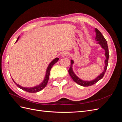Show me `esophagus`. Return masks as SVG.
I'll return each mask as SVG.
<instances>
[{"mask_svg": "<svg viewBox=\"0 0 122 122\" xmlns=\"http://www.w3.org/2000/svg\"><path fill=\"white\" fill-rule=\"evenodd\" d=\"M68 55H69L68 52H66V51H64V52H62V53H61V56L62 57H65V56H68Z\"/></svg>", "mask_w": 122, "mask_h": 122, "instance_id": "1", "label": "esophagus"}]
</instances>
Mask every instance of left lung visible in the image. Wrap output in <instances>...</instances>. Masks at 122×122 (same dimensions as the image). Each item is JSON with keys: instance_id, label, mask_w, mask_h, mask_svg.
<instances>
[{"instance_id": "left-lung-1", "label": "left lung", "mask_w": 122, "mask_h": 122, "mask_svg": "<svg viewBox=\"0 0 122 122\" xmlns=\"http://www.w3.org/2000/svg\"><path fill=\"white\" fill-rule=\"evenodd\" d=\"M95 31L96 34V36L95 40L97 41L98 42L97 44H99L101 46L102 48H103L105 50V56L106 57V59L104 61L105 62V66L104 67V71H103L96 78H95L94 79L90 80V81H86V80H83L79 78V77L77 76L75 73L74 72L72 66L73 65L74 63V61L73 60H71V66H70V69L69 70V73L72 79L74 81L78 84L80 86H91L92 85L95 84L96 82H97L98 81H99L101 79L103 78V77L104 76L106 70L107 68L108 65V58H109V51H108V45L107 43L106 40L104 38V36H103L101 32L98 29L95 28Z\"/></svg>"}]
</instances>
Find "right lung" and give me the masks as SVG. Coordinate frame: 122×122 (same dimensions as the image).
<instances>
[{
    "mask_svg": "<svg viewBox=\"0 0 122 122\" xmlns=\"http://www.w3.org/2000/svg\"><path fill=\"white\" fill-rule=\"evenodd\" d=\"M19 39V36L18 38V39H17V41H16V43L18 41V40ZM59 58L56 57L54 58L53 60H52V61H51L50 63L49 64V65L48 66V67L47 68L46 71V74H45V77H44V79L43 80V81L40 84L38 85V86H36L34 87H23L22 86H20L19 84H17V83L15 82V81L13 80V79L12 78L13 81L14 82V83L16 84V86L19 87L21 89H22L23 91H25L27 92H28V93H36V92H40V91H41L42 90H43L44 88H45V86H47V84L48 83V81L49 80V75H50V72L51 69L52 68V67H53V66L56 63V62H57V61H58Z\"/></svg>",
    "mask_w": 122,
    "mask_h": 122,
    "instance_id": "right-lung-1",
    "label": "right lung"
}]
</instances>
